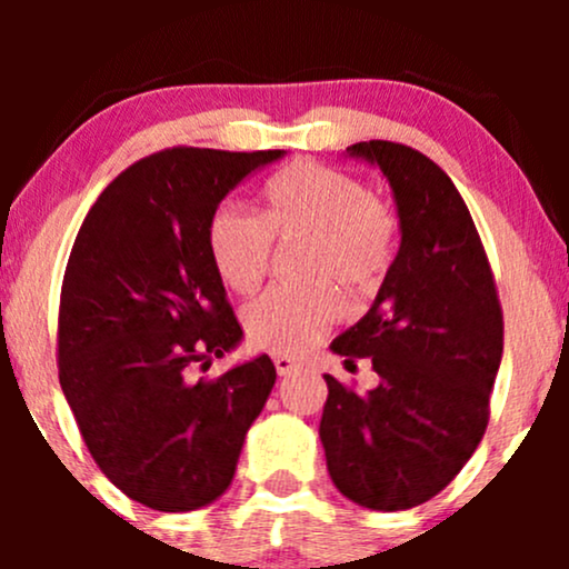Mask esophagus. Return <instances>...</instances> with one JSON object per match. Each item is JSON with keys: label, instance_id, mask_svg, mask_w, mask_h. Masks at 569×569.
I'll use <instances>...</instances> for the list:
<instances>
[{"label": "esophagus", "instance_id": "obj_1", "mask_svg": "<svg viewBox=\"0 0 569 569\" xmlns=\"http://www.w3.org/2000/svg\"><path fill=\"white\" fill-rule=\"evenodd\" d=\"M272 363H276V371L280 377L291 375V371L297 369V361H293L291 356H286V352H278V356H272Z\"/></svg>", "mask_w": 569, "mask_h": 569}]
</instances>
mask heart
Listing matches in <instances>:
<instances>
[{"mask_svg":"<svg viewBox=\"0 0 569 569\" xmlns=\"http://www.w3.org/2000/svg\"><path fill=\"white\" fill-rule=\"evenodd\" d=\"M398 221L393 208L367 192L356 176L321 162H293L267 181L262 221L221 206L208 221V257L227 289L251 293L272 264V240L307 243L305 289H272L246 305L243 326L253 345L302 352L335 326L342 289L367 299L390 270Z\"/></svg>","mask_w":569,"mask_h":569,"instance_id":"b5f03b06","label":"heart"}]
</instances>
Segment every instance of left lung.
<instances>
[{
  "instance_id": "8db88e82",
  "label": "left lung",
  "mask_w": 569,
  "mask_h": 569,
  "mask_svg": "<svg viewBox=\"0 0 569 569\" xmlns=\"http://www.w3.org/2000/svg\"><path fill=\"white\" fill-rule=\"evenodd\" d=\"M396 194L401 246L367 316L331 342L380 385L358 393L323 375L326 466L345 498L407 511L471 460L489 422L502 356V307L485 243L447 173L407 143L361 141Z\"/></svg>"
}]
</instances>
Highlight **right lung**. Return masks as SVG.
I'll use <instances>...</instances> for the list:
<instances>
[{"label": "right lung", "instance_id": "right-lung-1", "mask_svg": "<svg viewBox=\"0 0 569 569\" xmlns=\"http://www.w3.org/2000/svg\"><path fill=\"white\" fill-rule=\"evenodd\" d=\"M280 149L173 147L126 168L84 217L61 286L58 380L96 466L130 500L194 511L230 487L276 367L194 380L243 337L208 221Z\"/></svg>", "mask_w": 569, "mask_h": 569}]
</instances>
